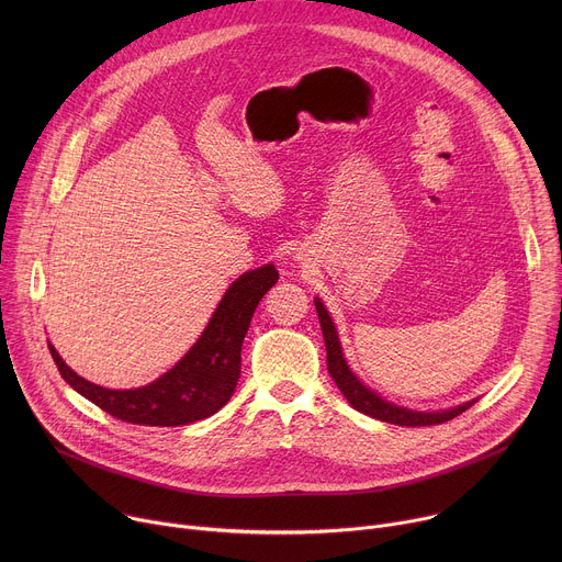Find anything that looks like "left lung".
Segmentation results:
<instances>
[{"label":"left lung","instance_id":"1","mask_svg":"<svg viewBox=\"0 0 562 562\" xmlns=\"http://www.w3.org/2000/svg\"><path fill=\"white\" fill-rule=\"evenodd\" d=\"M315 311H317L319 327H323V336H325V345H327V369H329L338 389L342 391V395L349 400V405L356 412H360L364 416H371L375 420L389 423V425L427 427V425L447 423V420L460 416L462 412H467L475 403V400H471V403L458 405V407L447 409V412H414V409H405V407H397L393 403H386L384 397H380L375 391L364 386L356 378V373L349 369V364L342 356V347H340V340H338V331H336L334 319H331L329 311L325 308V304L319 302V297H315Z\"/></svg>","mask_w":562,"mask_h":562}]
</instances>
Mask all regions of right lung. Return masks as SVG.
<instances>
[{"mask_svg":"<svg viewBox=\"0 0 562 562\" xmlns=\"http://www.w3.org/2000/svg\"><path fill=\"white\" fill-rule=\"evenodd\" d=\"M278 282L273 265L239 276L220 300L206 329L187 356L162 378L139 389H104L79 378L48 345L61 378L117 420L148 427H180L222 409L243 369V342L256 306Z\"/></svg>","mask_w":562,"mask_h":562,"instance_id":"obj_1","label":"right lung"}]
</instances>
